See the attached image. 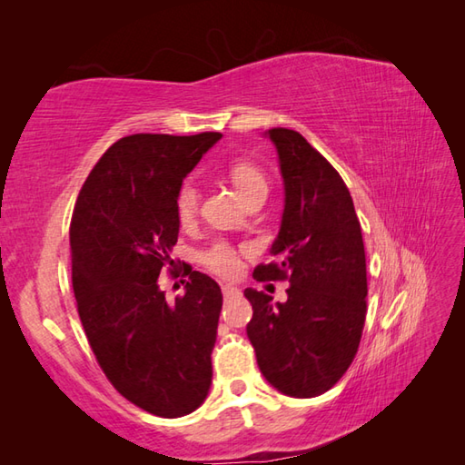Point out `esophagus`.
Wrapping results in <instances>:
<instances>
[{"instance_id": "obj_1", "label": "esophagus", "mask_w": 465, "mask_h": 465, "mask_svg": "<svg viewBox=\"0 0 465 465\" xmlns=\"http://www.w3.org/2000/svg\"><path fill=\"white\" fill-rule=\"evenodd\" d=\"M223 295L224 299H231V297H239L241 291L236 289L234 285H223Z\"/></svg>"}]
</instances>
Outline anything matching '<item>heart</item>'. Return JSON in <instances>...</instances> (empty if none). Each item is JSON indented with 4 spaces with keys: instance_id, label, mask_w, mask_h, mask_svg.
Instances as JSON below:
<instances>
[{
    "instance_id": "obj_1",
    "label": "heart",
    "mask_w": 465,
    "mask_h": 465,
    "mask_svg": "<svg viewBox=\"0 0 465 465\" xmlns=\"http://www.w3.org/2000/svg\"><path fill=\"white\" fill-rule=\"evenodd\" d=\"M229 178L234 184L236 193L242 196L244 203H249L251 198L267 194L269 193V180L264 176L259 166L251 163H234L229 168ZM198 203H201V191L194 183H184L178 188L176 194V216L178 223L183 226L193 224L198 213ZM201 261L206 264L208 269L224 274V277H232V274L239 272L241 261L239 254L232 249L229 242H214L208 246L206 251L201 252Z\"/></svg>"
}]
</instances>
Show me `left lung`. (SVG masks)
<instances>
[{
	"label": "left lung",
	"instance_id": "obj_1",
	"mask_svg": "<svg viewBox=\"0 0 465 465\" xmlns=\"http://www.w3.org/2000/svg\"><path fill=\"white\" fill-rule=\"evenodd\" d=\"M277 148L285 208L257 281H289L287 301L244 289L246 335L264 379L289 397L329 391L351 365L367 312L361 224L343 178L299 132H264Z\"/></svg>",
	"mask_w": 465,
	"mask_h": 465
}]
</instances>
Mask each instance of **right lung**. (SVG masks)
<instances>
[{"label":"right lung","instance_id":"1","mask_svg":"<svg viewBox=\"0 0 465 465\" xmlns=\"http://www.w3.org/2000/svg\"><path fill=\"white\" fill-rule=\"evenodd\" d=\"M221 132L120 138L92 168L70 224L78 315L102 371L120 395L158 418L206 400L223 292L188 269L168 302L158 274L178 241L176 194Z\"/></svg>","mask_w":465,"mask_h":465}]
</instances>
